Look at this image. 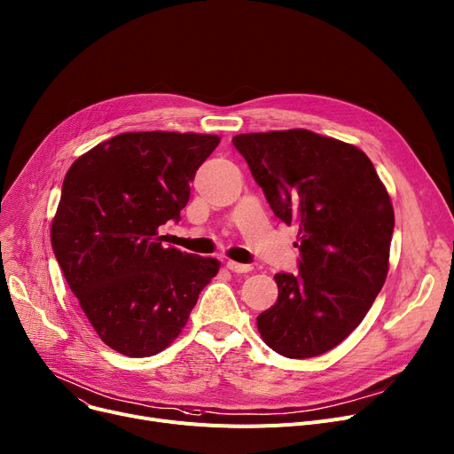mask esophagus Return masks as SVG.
<instances>
[{"mask_svg": "<svg viewBox=\"0 0 454 454\" xmlns=\"http://www.w3.org/2000/svg\"><path fill=\"white\" fill-rule=\"evenodd\" d=\"M226 266H228V270L235 271V274H247V271L252 270V264H243V262H235V261H228Z\"/></svg>", "mask_w": 454, "mask_h": 454, "instance_id": "34e87169", "label": "esophagus"}]
</instances>
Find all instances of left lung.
I'll return each mask as SVG.
<instances>
[{"mask_svg":"<svg viewBox=\"0 0 454 454\" xmlns=\"http://www.w3.org/2000/svg\"><path fill=\"white\" fill-rule=\"evenodd\" d=\"M235 149L283 223L299 226V271L276 274L278 303L257 317L264 343L303 359L364 321L387 271L395 209L371 159L309 129L237 135Z\"/></svg>","mask_w":454,"mask_h":454,"instance_id":"obj_1","label":"left lung"}]
</instances>
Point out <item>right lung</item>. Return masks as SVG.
Returning <instances> with one entry per match:
<instances>
[{
	"label": "right lung",
	"instance_id": "add662e5",
	"mask_svg": "<svg viewBox=\"0 0 454 454\" xmlns=\"http://www.w3.org/2000/svg\"><path fill=\"white\" fill-rule=\"evenodd\" d=\"M217 135L140 131L95 145L69 168L51 228L66 281L100 340L147 357L184 328L219 261L164 245Z\"/></svg>",
	"mask_w": 454,
	"mask_h": 454
}]
</instances>
